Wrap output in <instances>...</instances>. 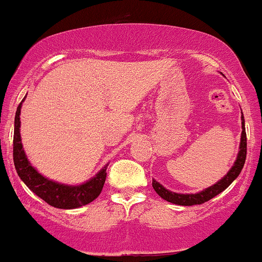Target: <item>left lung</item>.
Masks as SVG:
<instances>
[{
	"instance_id": "1",
	"label": "left lung",
	"mask_w": 262,
	"mask_h": 262,
	"mask_svg": "<svg viewBox=\"0 0 262 262\" xmlns=\"http://www.w3.org/2000/svg\"><path fill=\"white\" fill-rule=\"evenodd\" d=\"M245 158H247V132H245V121L244 116L242 113V137H241V146H239V153L236 157L234 164L230 168V170L227 173L224 178H222L218 183L214 184L207 189L202 190L198 193H177L173 191H169L165 189L164 186L161 185L158 181L153 180L152 186L155 189V191L161 196L162 199H164L165 201L171 202V204L180 205V206H192V205H201L205 202L210 201L211 199H213L214 196H217L218 193L228 187L230 184L234 181L238 175L241 174L243 167H244Z\"/></svg>"
}]
</instances>
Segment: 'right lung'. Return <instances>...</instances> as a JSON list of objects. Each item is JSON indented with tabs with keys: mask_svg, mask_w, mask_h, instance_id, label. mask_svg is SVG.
Listing matches in <instances>:
<instances>
[{
	"mask_svg": "<svg viewBox=\"0 0 262 262\" xmlns=\"http://www.w3.org/2000/svg\"><path fill=\"white\" fill-rule=\"evenodd\" d=\"M17 107L14 118V136H13V161L14 167L17 170L18 177L20 178L26 185L32 191L44 200L46 204L52 207L62 208V210H72L78 208L81 206L91 204L103 190L104 183L106 179V167L105 165L94 178L89 179L81 185H64V184L56 183L48 178L42 177L41 174L32 167L30 162L28 161L26 152L23 149V144L20 140V109L21 103Z\"/></svg>",
	"mask_w": 262,
	"mask_h": 262,
	"instance_id": "add662e5",
	"label": "right lung"
}]
</instances>
